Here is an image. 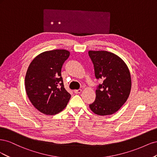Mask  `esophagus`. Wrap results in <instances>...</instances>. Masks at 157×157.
I'll return each mask as SVG.
<instances>
[{
	"label": "esophagus",
	"instance_id": "obj_1",
	"mask_svg": "<svg viewBox=\"0 0 157 157\" xmlns=\"http://www.w3.org/2000/svg\"><path fill=\"white\" fill-rule=\"evenodd\" d=\"M81 92H82V90H80V89H79V90H75L74 91V92L75 93V94H80L81 93Z\"/></svg>",
	"mask_w": 157,
	"mask_h": 157
}]
</instances>
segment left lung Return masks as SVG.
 Returning a JSON list of instances; mask_svg holds the SVG:
<instances>
[{
	"label": "left lung",
	"instance_id": "left-lung-1",
	"mask_svg": "<svg viewBox=\"0 0 157 157\" xmlns=\"http://www.w3.org/2000/svg\"><path fill=\"white\" fill-rule=\"evenodd\" d=\"M97 79L103 80L96 90V99L89 105L95 114L110 115L126 101L132 87L129 69L120 57L107 51L88 52Z\"/></svg>",
	"mask_w": 157,
	"mask_h": 157
}]
</instances>
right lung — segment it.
<instances>
[{"mask_svg":"<svg viewBox=\"0 0 157 157\" xmlns=\"http://www.w3.org/2000/svg\"><path fill=\"white\" fill-rule=\"evenodd\" d=\"M66 50L46 51L38 55L27 69L25 85L30 101L38 111L54 115L67 106L71 94L61 77L63 64L69 57Z\"/></svg>","mask_w":157,"mask_h":157,"instance_id":"add662e5","label":"right lung"}]
</instances>
